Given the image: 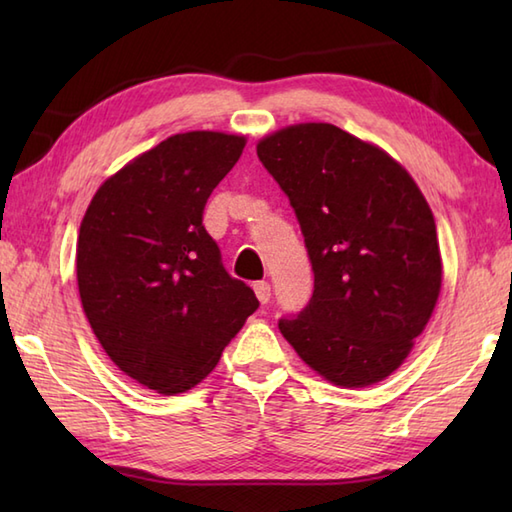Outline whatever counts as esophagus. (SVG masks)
I'll return each instance as SVG.
<instances>
[{"label": "esophagus", "mask_w": 512, "mask_h": 512, "mask_svg": "<svg viewBox=\"0 0 512 512\" xmlns=\"http://www.w3.org/2000/svg\"><path fill=\"white\" fill-rule=\"evenodd\" d=\"M255 295L259 303H268L270 301V284L268 281H257L255 284Z\"/></svg>", "instance_id": "esophagus-1"}]
</instances>
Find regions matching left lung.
I'll return each mask as SVG.
<instances>
[{
    "mask_svg": "<svg viewBox=\"0 0 512 512\" xmlns=\"http://www.w3.org/2000/svg\"><path fill=\"white\" fill-rule=\"evenodd\" d=\"M257 156L288 195L314 270L284 339L341 387L380 383L429 323L442 286L436 222L418 184L376 145L330 123L259 140Z\"/></svg>",
    "mask_w": 512,
    "mask_h": 512,
    "instance_id": "left-lung-1",
    "label": "left lung"
}]
</instances>
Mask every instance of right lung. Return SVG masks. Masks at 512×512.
Segmentation results:
<instances>
[{
  "label": "right lung",
  "mask_w": 512,
  "mask_h": 512,
  "mask_svg": "<svg viewBox=\"0 0 512 512\" xmlns=\"http://www.w3.org/2000/svg\"><path fill=\"white\" fill-rule=\"evenodd\" d=\"M244 145L222 132L169 136L107 178L83 215L76 281L85 317L114 365L156 394H182L209 376L259 308L202 224Z\"/></svg>",
  "instance_id": "add662e5"
}]
</instances>
